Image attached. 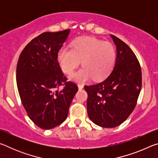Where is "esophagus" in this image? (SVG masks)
Here are the masks:
<instances>
[{
    "label": "esophagus",
    "instance_id": "esophagus-1",
    "mask_svg": "<svg viewBox=\"0 0 158 158\" xmlns=\"http://www.w3.org/2000/svg\"><path fill=\"white\" fill-rule=\"evenodd\" d=\"M78 88H79V90H81V89H83V88H84V84H78Z\"/></svg>",
    "mask_w": 158,
    "mask_h": 158
}]
</instances>
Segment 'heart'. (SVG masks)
<instances>
[{
    "instance_id": "obj_1",
    "label": "heart",
    "mask_w": 158,
    "mask_h": 158,
    "mask_svg": "<svg viewBox=\"0 0 158 158\" xmlns=\"http://www.w3.org/2000/svg\"><path fill=\"white\" fill-rule=\"evenodd\" d=\"M58 60L62 70L71 74L81 64L84 66L70 76L77 82L92 78L100 80L108 75L116 60V51L110 42L94 37H80L73 42V49L63 47L58 53Z\"/></svg>"
}]
</instances>
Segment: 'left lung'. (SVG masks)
I'll use <instances>...</instances> for the list:
<instances>
[{
	"label": "left lung",
	"instance_id": "left-lung-1",
	"mask_svg": "<svg viewBox=\"0 0 158 158\" xmlns=\"http://www.w3.org/2000/svg\"><path fill=\"white\" fill-rule=\"evenodd\" d=\"M116 46L113 70L98 84L85 85L87 112L95 124L111 128L122 124L133 111L141 89L139 62L127 44L111 35Z\"/></svg>",
	"mask_w": 158,
	"mask_h": 158
}]
</instances>
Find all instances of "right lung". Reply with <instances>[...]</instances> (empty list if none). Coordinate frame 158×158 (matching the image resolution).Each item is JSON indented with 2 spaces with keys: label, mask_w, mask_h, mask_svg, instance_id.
<instances>
[{
  "label": "right lung",
  "mask_w": 158,
  "mask_h": 158,
  "mask_svg": "<svg viewBox=\"0 0 158 158\" xmlns=\"http://www.w3.org/2000/svg\"><path fill=\"white\" fill-rule=\"evenodd\" d=\"M70 30L45 32L21 52L17 66L18 91L26 111L37 126L52 129L65 121L78 87L67 81L58 53ZM64 85L60 91L57 89Z\"/></svg>",
  "instance_id": "obj_1"
}]
</instances>
